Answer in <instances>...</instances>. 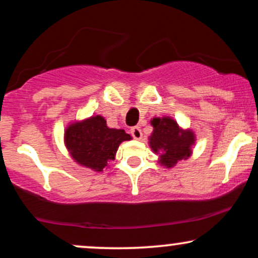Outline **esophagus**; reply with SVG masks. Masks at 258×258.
Wrapping results in <instances>:
<instances>
[{
	"label": "esophagus",
	"instance_id": "esophagus-1",
	"mask_svg": "<svg viewBox=\"0 0 258 258\" xmlns=\"http://www.w3.org/2000/svg\"><path fill=\"white\" fill-rule=\"evenodd\" d=\"M131 135H132V137H133V138L137 139V141H139V139H142L143 133H142L141 128H139V127H132V130H131Z\"/></svg>",
	"mask_w": 258,
	"mask_h": 258
}]
</instances>
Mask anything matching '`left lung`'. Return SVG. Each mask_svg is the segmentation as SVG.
<instances>
[{
  "label": "left lung",
  "instance_id": "1",
  "mask_svg": "<svg viewBox=\"0 0 258 258\" xmlns=\"http://www.w3.org/2000/svg\"><path fill=\"white\" fill-rule=\"evenodd\" d=\"M154 127L149 145L159 155V163L164 168H173L180 160H187L196 144V135L190 128H182L170 116L153 117Z\"/></svg>",
  "mask_w": 258,
  "mask_h": 258
}]
</instances>
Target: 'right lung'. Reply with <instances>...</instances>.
Segmentation results:
<instances>
[{"instance_id": "add662e5", "label": "right lung", "mask_w": 258, "mask_h": 258, "mask_svg": "<svg viewBox=\"0 0 258 258\" xmlns=\"http://www.w3.org/2000/svg\"><path fill=\"white\" fill-rule=\"evenodd\" d=\"M132 137L123 130L110 128L101 115H92L68 123L64 147L74 162L94 172H103L108 162L115 160L119 145Z\"/></svg>"}]
</instances>
